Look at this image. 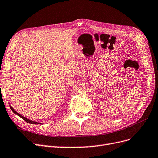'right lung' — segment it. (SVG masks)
<instances>
[{
  "instance_id": "add662e5",
  "label": "right lung",
  "mask_w": 158,
  "mask_h": 158,
  "mask_svg": "<svg viewBox=\"0 0 158 158\" xmlns=\"http://www.w3.org/2000/svg\"><path fill=\"white\" fill-rule=\"evenodd\" d=\"M9 106H10V108H11V110H12V111L15 114H16V115H18V116H19L20 118H22L23 119H24V120H25V122H27V123H32V124H42V123H40V122H35V121L31 120V119H27V118H25V117L23 116L22 115H21V114H19L18 112H16V111L14 109L13 107L10 105V103H9Z\"/></svg>"
}]
</instances>
